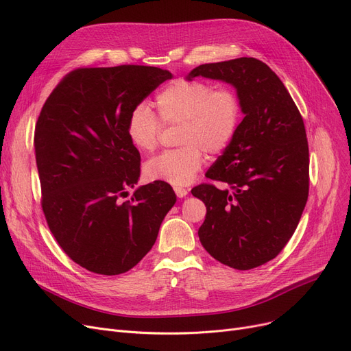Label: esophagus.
<instances>
[{
    "instance_id": "esophagus-1",
    "label": "esophagus",
    "mask_w": 351,
    "mask_h": 351,
    "mask_svg": "<svg viewBox=\"0 0 351 351\" xmlns=\"http://www.w3.org/2000/svg\"><path fill=\"white\" fill-rule=\"evenodd\" d=\"M175 193L178 197H185L188 195V189L185 188H175Z\"/></svg>"
}]
</instances>
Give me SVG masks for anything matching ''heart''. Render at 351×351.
Instances as JSON below:
<instances>
[{
  "instance_id": "obj_1",
  "label": "heart",
  "mask_w": 351,
  "mask_h": 351,
  "mask_svg": "<svg viewBox=\"0 0 351 351\" xmlns=\"http://www.w3.org/2000/svg\"><path fill=\"white\" fill-rule=\"evenodd\" d=\"M163 125H180V149L163 152L143 166L147 180L186 186L197 176L206 154H220L233 141L242 121V102L232 88H216L199 80H178L156 97ZM146 104L136 105L126 121V134L141 152L158 146L162 124Z\"/></svg>"
}]
</instances>
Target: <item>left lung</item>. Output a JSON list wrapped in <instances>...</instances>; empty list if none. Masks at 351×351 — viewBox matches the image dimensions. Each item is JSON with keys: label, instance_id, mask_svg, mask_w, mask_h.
Wrapping results in <instances>:
<instances>
[{"label": "left lung", "instance_id": "8db88e82", "mask_svg": "<svg viewBox=\"0 0 351 351\" xmlns=\"http://www.w3.org/2000/svg\"><path fill=\"white\" fill-rule=\"evenodd\" d=\"M205 77L236 88L243 121L206 172L226 189H192L206 206L200 243L216 261L249 270L274 259L296 230L308 196V145L299 109L280 78L262 61L204 64L186 80Z\"/></svg>", "mask_w": 351, "mask_h": 351}]
</instances>
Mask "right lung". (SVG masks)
<instances>
[{
    "instance_id": "right-lung-1",
    "label": "right lung",
    "mask_w": 351,
    "mask_h": 351,
    "mask_svg": "<svg viewBox=\"0 0 351 351\" xmlns=\"http://www.w3.org/2000/svg\"><path fill=\"white\" fill-rule=\"evenodd\" d=\"M172 73L145 65L73 69L35 125L41 206L61 249L84 269L131 270L156 241L176 202L169 183L139 186L141 155L126 134L131 110Z\"/></svg>"
}]
</instances>
